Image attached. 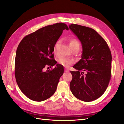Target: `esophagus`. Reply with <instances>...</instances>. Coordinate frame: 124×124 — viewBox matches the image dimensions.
<instances>
[{"mask_svg":"<svg viewBox=\"0 0 124 124\" xmlns=\"http://www.w3.org/2000/svg\"><path fill=\"white\" fill-rule=\"evenodd\" d=\"M64 71L65 72H69V70H68V69H65V70H64Z\"/></svg>","mask_w":124,"mask_h":124,"instance_id":"34e87169","label":"esophagus"}]
</instances>
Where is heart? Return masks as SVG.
I'll use <instances>...</instances> for the list:
<instances>
[{
	"mask_svg": "<svg viewBox=\"0 0 124 124\" xmlns=\"http://www.w3.org/2000/svg\"><path fill=\"white\" fill-rule=\"evenodd\" d=\"M61 43V40H58L56 41V43H55L54 47H53V53L55 55H57V49L59 48L60 46V44ZM69 46L71 48H72L73 47H78L79 48L80 46V43L76 39H71L69 42ZM57 62L61 65H63V67H68L72 64L73 63V60L69 59V58H67L64 56H59L57 58Z\"/></svg>",
	"mask_w": 124,
	"mask_h": 124,
	"instance_id": "1",
	"label": "heart"
}]
</instances>
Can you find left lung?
Instances as JSON below:
<instances>
[{
	"label": "left lung",
	"instance_id": "1",
	"mask_svg": "<svg viewBox=\"0 0 124 124\" xmlns=\"http://www.w3.org/2000/svg\"><path fill=\"white\" fill-rule=\"evenodd\" d=\"M69 27L83 48L81 59L73 67L77 71H70V90L81 101H94L103 94L111 79V51L104 39L93 29L76 24Z\"/></svg>",
	"mask_w": 124,
	"mask_h": 124
}]
</instances>
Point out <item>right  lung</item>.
<instances>
[{
  "label": "right lung",
  "instance_id": "right-lung-1",
  "mask_svg": "<svg viewBox=\"0 0 124 124\" xmlns=\"http://www.w3.org/2000/svg\"><path fill=\"white\" fill-rule=\"evenodd\" d=\"M64 29L68 27L63 23L47 25L26 36L18 45L15 60L16 80L22 93L31 100L44 101L56 90L64 68L56 64L53 52ZM55 64L53 70L44 71L45 67Z\"/></svg>",
  "mask_w": 124,
  "mask_h": 124
}]
</instances>
